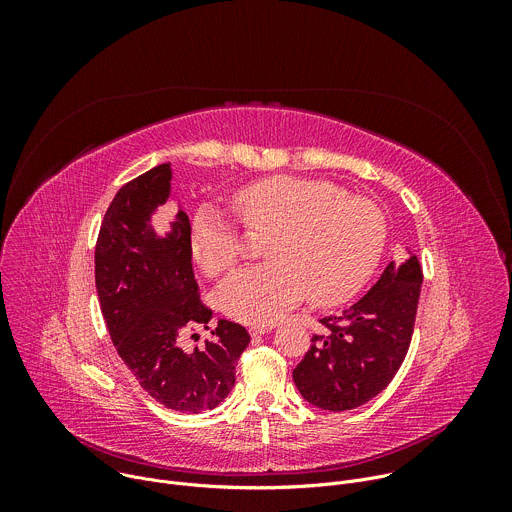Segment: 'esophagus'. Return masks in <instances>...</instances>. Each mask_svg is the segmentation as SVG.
I'll use <instances>...</instances> for the list:
<instances>
[{
	"label": "esophagus",
	"mask_w": 512,
	"mask_h": 512,
	"mask_svg": "<svg viewBox=\"0 0 512 512\" xmlns=\"http://www.w3.org/2000/svg\"><path fill=\"white\" fill-rule=\"evenodd\" d=\"M271 328H273L271 324H257V326H251V328H249V334H251V336H261V334L269 332Z\"/></svg>",
	"instance_id": "esophagus-1"
}]
</instances>
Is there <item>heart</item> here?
<instances>
[{"mask_svg": "<svg viewBox=\"0 0 512 512\" xmlns=\"http://www.w3.org/2000/svg\"><path fill=\"white\" fill-rule=\"evenodd\" d=\"M233 204L263 237L261 265L245 267L216 291L221 310L245 324L275 322L306 294L320 306L346 300L369 277L387 237L381 208L362 196L310 178L269 176L239 188ZM190 255L206 275L227 271L239 255L227 218L200 208L192 218Z\"/></svg>", "mask_w": 512, "mask_h": 512, "instance_id": "obj_1", "label": "heart"}]
</instances>
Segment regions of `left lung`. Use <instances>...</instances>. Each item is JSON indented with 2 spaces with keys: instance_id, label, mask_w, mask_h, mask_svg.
<instances>
[{
  "instance_id": "obj_1",
  "label": "left lung",
  "mask_w": 512,
  "mask_h": 512,
  "mask_svg": "<svg viewBox=\"0 0 512 512\" xmlns=\"http://www.w3.org/2000/svg\"><path fill=\"white\" fill-rule=\"evenodd\" d=\"M391 261L379 281L324 330L294 369L302 397L324 411H348L377 397L397 375L409 350L423 273L417 257Z\"/></svg>"
}]
</instances>
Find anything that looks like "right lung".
<instances>
[{
  "label": "right lung",
  "mask_w": 512,
  "mask_h": 512,
  "mask_svg": "<svg viewBox=\"0 0 512 512\" xmlns=\"http://www.w3.org/2000/svg\"><path fill=\"white\" fill-rule=\"evenodd\" d=\"M170 192V164L119 188L95 247V285L111 340L137 383L168 409L200 413L235 387L237 360L251 336L241 324L218 320L212 340L182 350V330L208 328L212 312L198 296L188 214L178 208L164 235L152 227Z\"/></svg>",
  "instance_id": "right-lung-1"
}]
</instances>
